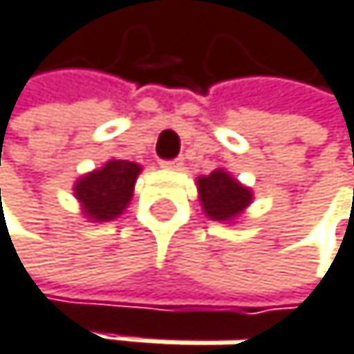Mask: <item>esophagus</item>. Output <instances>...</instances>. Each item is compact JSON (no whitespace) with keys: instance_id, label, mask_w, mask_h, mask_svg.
Here are the masks:
<instances>
[{"instance_id":"34e87169","label":"esophagus","mask_w":354,"mask_h":354,"mask_svg":"<svg viewBox=\"0 0 354 354\" xmlns=\"http://www.w3.org/2000/svg\"><path fill=\"white\" fill-rule=\"evenodd\" d=\"M162 167H165V169H180V167H183V158H176V160H165V162H162Z\"/></svg>"}]
</instances>
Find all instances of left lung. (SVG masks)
Returning <instances> with one entry per match:
<instances>
[{"label": "left lung", "mask_w": 354, "mask_h": 354, "mask_svg": "<svg viewBox=\"0 0 354 354\" xmlns=\"http://www.w3.org/2000/svg\"><path fill=\"white\" fill-rule=\"evenodd\" d=\"M198 198L209 220L232 224L252 204L254 194L250 187L241 185L230 171L217 167L209 176H198Z\"/></svg>", "instance_id": "obj_1"}]
</instances>
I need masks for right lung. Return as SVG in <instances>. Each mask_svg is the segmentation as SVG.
<instances>
[{
  "label": "right lung",
  "mask_w": 354,
  "mask_h": 354,
  "mask_svg": "<svg viewBox=\"0 0 354 354\" xmlns=\"http://www.w3.org/2000/svg\"><path fill=\"white\" fill-rule=\"evenodd\" d=\"M141 165L122 158L106 160L102 167L73 183V196L88 222H113L122 215L134 194Z\"/></svg>",
  "instance_id": "obj_1"
}]
</instances>
